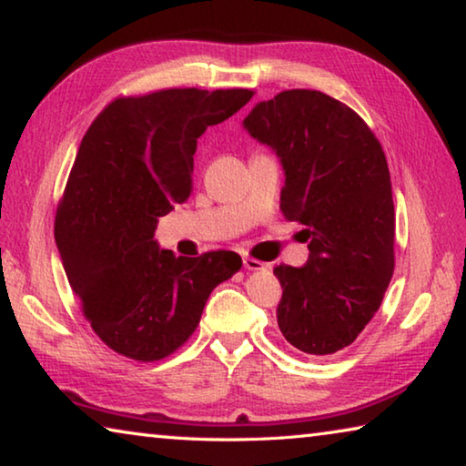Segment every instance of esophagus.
Wrapping results in <instances>:
<instances>
[{
  "instance_id": "obj_1",
  "label": "esophagus",
  "mask_w": 466,
  "mask_h": 466,
  "mask_svg": "<svg viewBox=\"0 0 466 466\" xmlns=\"http://www.w3.org/2000/svg\"><path fill=\"white\" fill-rule=\"evenodd\" d=\"M242 263H244V269H247V271H263L265 269V263H261L255 257H244Z\"/></svg>"
}]
</instances>
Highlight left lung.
Returning <instances> with one entry per match:
<instances>
[{"instance_id": "1", "label": "left lung", "mask_w": 466, "mask_h": 466, "mask_svg": "<svg viewBox=\"0 0 466 466\" xmlns=\"http://www.w3.org/2000/svg\"><path fill=\"white\" fill-rule=\"evenodd\" d=\"M244 127L281 157L279 209L304 226L309 261L278 265V325L298 351L330 356L356 341L394 271L390 172L356 110L319 90H283L250 110Z\"/></svg>"}]
</instances>
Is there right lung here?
<instances>
[{
    "instance_id": "obj_1",
    "label": "right lung",
    "mask_w": 466,
    "mask_h": 466,
    "mask_svg": "<svg viewBox=\"0 0 466 466\" xmlns=\"http://www.w3.org/2000/svg\"><path fill=\"white\" fill-rule=\"evenodd\" d=\"M252 96L247 88L119 96L86 131L55 214V242L84 319L125 358L175 353L214 288L240 271L232 250L175 257L154 234L157 218L193 191L197 139Z\"/></svg>"
}]
</instances>
